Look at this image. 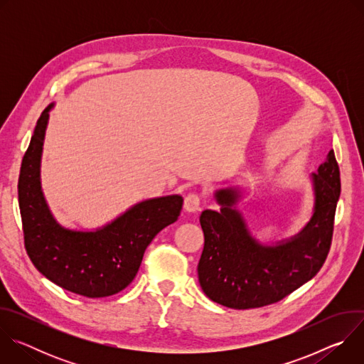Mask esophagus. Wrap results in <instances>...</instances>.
<instances>
[{
    "label": "esophagus",
    "instance_id": "1",
    "mask_svg": "<svg viewBox=\"0 0 364 364\" xmlns=\"http://www.w3.org/2000/svg\"><path fill=\"white\" fill-rule=\"evenodd\" d=\"M201 197L197 193H188L184 198V209L187 212H197L200 210Z\"/></svg>",
    "mask_w": 364,
    "mask_h": 364
}]
</instances>
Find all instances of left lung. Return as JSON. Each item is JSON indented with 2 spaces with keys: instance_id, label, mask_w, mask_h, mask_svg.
<instances>
[{
  "instance_id": "8db88e82",
  "label": "left lung",
  "mask_w": 364,
  "mask_h": 364,
  "mask_svg": "<svg viewBox=\"0 0 364 364\" xmlns=\"http://www.w3.org/2000/svg\"><path fill=\"white\" fill-rule=\"evenodd\" d=\"M314 213L305 228L277 245L259 243L236 209L237 188L218 190L220 212L204 210L200 225L204 247L197 267L203 292L235 309H249L281 301L314 278L330 252L336 207L341 191L334 151L311 176Z\"/></svg>"
}]
</instances>
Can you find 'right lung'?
Here are the masks:
<instances>
[{
	"instance_id": "obj_1",
	"label": "right lung",
	"mask_w": 364,
	"mask_h": 364,
	"mask_svg": "<svg viewBox=\"0 0 364 364\" xmlns=\"http://www.w3.org/2000/svg\"><path fill=\"white\" fill-rule=\"evenodd\" d=\"M53 103L40 115L18 177L24 246L33 265L48 281L87 298L125 289L135 278L151 240L181 212L178 194L144 200L95 232L60 226L50 213L40 184L43 141Z\"/></svg>"
}]
</instances>
